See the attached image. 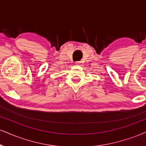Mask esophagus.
Returning a JSON list of instances; mask_svg holds the SVG:
<instances>
[{
  "label": "esophagus",
  "mask_w": 146,
  "mask_h": 146,
  "mask_svg": "<svg viewBox=\"0 0 146 146\" xmlns=\"http://www.w3.org/2000/svg\"><path fill=\"white\" fill-rule=\"evenodd\" d=\"M76 64L77 65V66H81V62H76Z\"/></svg>",
  "instance_id": "1"
}]
</instances>
